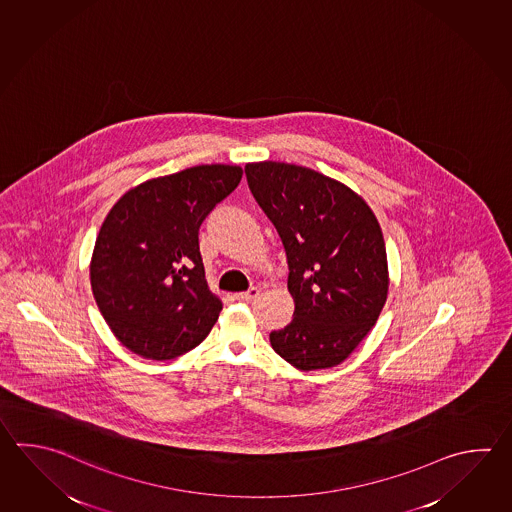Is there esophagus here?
<instances>
[{"instance_id":"obj_1","label":"esophagus","mask_w":512,"mask_h":512,"mask_svg":"<svg viewBox=\"0 0 512 512\" xmlns=\"http://www.w3.org/2000/svg\"><path fill=\"white\" fill-rule=\"evenodd\" d=\"M257 295H259V288H255V286H253V288H250L248 292L235 293V295H233V299H235V301H240V303H248L251 299H255Z\"/></svg>"}]
</instances>
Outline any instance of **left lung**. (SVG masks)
Returning <instances> with one entry per match:
<instances>
[{"instance_id": "1", "label": "left lung", "mask_w": 512, "mask_h": 512, "mask_svg": "<svg viewBox=\"0 0 512 512\" xmlns=\"http://www.w3.org/2000/svg\"><path fill=\"white\" fill-rule=\"evenodd\" d=\"M244 171L290 268L295 312L292 323L270 334L273 350L304 372L343 363L376 324L388 293L385 239L374 211L310 167L266 160Z\"/></svg>"}]
</instances>
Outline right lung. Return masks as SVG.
I'll return each mask as SVG.
<instances>
[{
	"instance_id": "add662e5",
	"label": "right lung",
	"mask_w": 512,
	"mask_h": 512,
	"mask_svg": "<svg viewBox=\"0 0 512 512\" xmlns=\"http://www.w3.org/2000/svg\"><path fill=\"white\" fill-rule=\"evenodd\" d=\"M239 166H195L129 189L105 217L91 288L122 345L167 361L208 337L222 303L200 257V224L239 186Z\"/></svg>"
}]
</instances>
